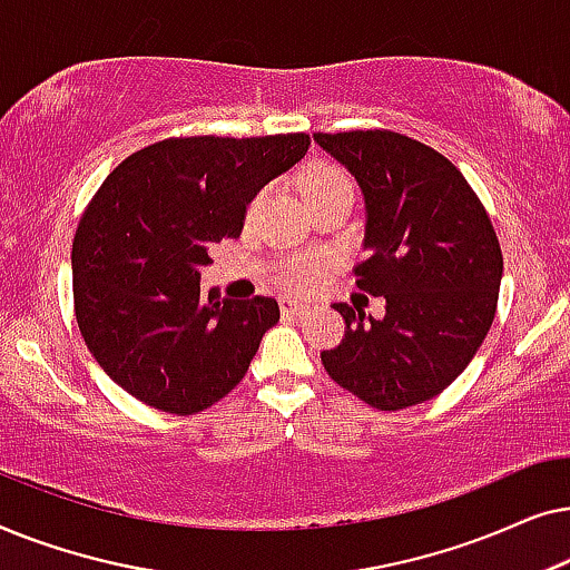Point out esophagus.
<instances>
[{
	"mask_svg": "<svg viewBox=\"0 0 570 570\" xmlns=\"http://www.w3.org/2000/svg\"><path fill=\"white\" fill-rule=\"evenodd\" d=\"M279 311H283V316L287 318H295V316H303L308 311L306 303L301 301H293V298H279Z\"/></svg>",
	"mask_w": 570,
	"mask_h": 570,
	"instance_id": "1",
	"label": "esophagus"
}]
</instances>
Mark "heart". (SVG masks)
I'll return each instance as SVG.
<instances>
[{
	"mask_svg": "<svg viewBox=\"0 0 570 570\" xmlns=\"http://www.w3.org/2000/svg\"><path fill=\"white\" fill-rule=\"evenodd\" d=\"M301 191L306 202L334 197V194H353V181L345 170L332 166V163H314V166L306 168V174L301 176ZM264 191L256 194L252 202V213L262 207ZM326 267H330V259L318 254H298L285 259L283 269H279V279L291 287L295 293H311L314 287L322 285L326 275Z\"/></svg>",
	"mask_w": 570,
	"mask_h": 570,
	"instance_id": "b5f03b06",
	"label": "heart"
}]
</instances>
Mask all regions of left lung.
Returning a JSON list of instances; mask_svg holds the SVG:
<instances>
[{
	"instance_id": "8db88e82",
	"label": "left lung",
	"mask_w": 570,
	"mask_h": 570,
	"mask_svg": "<svg viewBox=\"0 0 570 570\" xmlns=\"http://www.w3.org/2000/svg\"><path fill=\"white\" fill-rule=\"evenodd\" d=\"M355 176L365 202L361 291L384 318L334 303L345 337L322 363L376 410L433 400L478 353L495 318L503 256L478 194L454 163L396 131L314 135Z\"/></svg>"
}]
</instances>
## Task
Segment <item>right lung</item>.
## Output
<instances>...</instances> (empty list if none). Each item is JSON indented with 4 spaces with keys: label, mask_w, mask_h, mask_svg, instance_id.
Masks as SVG:
<instances>
[{
    "label": "right lung",
    "mask_w": 570,
    "mask_h": 570,
    "mask_svg": "<svg viewBox=\"0 0 570 570\" xmlns=\"http://www.w3.org/2000/svg\"><path fill=\"white\" fill-rule=\"evenodd\" d=\"M308 135L181 137L106 178L72 244L75 314L111 381L170 415L223 400L279 322L275 298H202L209 248L240 236L246 205L308 150Z\"/></svg>",
    "instance_id": "add662e5"
}]
</instances>
